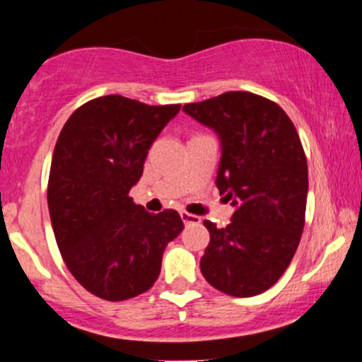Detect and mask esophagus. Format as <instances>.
<instances>
[{"label":"esophagus","instance_id":"esophagus-1","mask_svg":"<svg viewBox=\"0 0 362 362\" xmlns=\"http://www.w3.org/2000/svg\"><path fill=\"white\" fill-rule=\"evenodd\" d=\"M180 218L185 224H199V223H201V218H199V216L187 213V211H180Z\"/></svg>","mask_w":362,"mask_h":362}]
</instances>
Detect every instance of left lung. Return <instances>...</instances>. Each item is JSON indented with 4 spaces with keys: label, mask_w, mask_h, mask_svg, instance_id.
I'll list each match as a JSON object with an SVG mask.
<instances>
[{
    "label": "left lung",
    "mask_w": 362,
    "mask_h": 362,
    "mask_svg": "<svg viewBox=\"0 0 362 362\" xmlns=\"http://www.w3.org/2000/svg\"><path fill=\"white\" fill-rule=\"evenodd\" d=\"M184 110L219 136L216 185L236 207L228 226L204 221L211 240L201 272L224 294L255 296L286 272L305 228L308 165L300 136L276 102L250 91H226Z\"/></svg>",
    "instance_id": "obj_1"
}]
</instances>
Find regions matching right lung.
I'll list each match as a JSON object with an SVG mask.
<instances>
[{"label": "right lung", "instance_id": "obj_1", "mask_svg": "<svg viewBox=\"0 0 362 362\" xmlns=\"http://www.w3.org/2000/svg\"><path fill=\"white\" fill-rule=\"evenodd\" d=\"M178 110L105 95L74 110L57 138L47 185L54 236L74 279L102 300L151 288L165 248L184 230L177 211L149 214L129 197Z\"/></svg>", "mask_w": 362, "mask_h": 362}]
</instances>
